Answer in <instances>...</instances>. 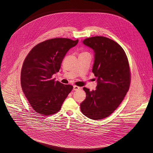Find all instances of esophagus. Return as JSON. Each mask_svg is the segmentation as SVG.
I'll return each instance as SVG.
<instances>
[{"label":"esophagus","instance_id":"esophagus-1","mask_svg":"<svg viewBox=\"0 0 153 153\" xmlns=\"http://www.w3.org/2000/svg\"><path fill=\"white\" fill-rule=\"evenodd\" d=\"M79 89H80L79 87H78V86H76V85H74V91H78V90H79Z\"/></svg>","mask_w":153,"mask_h":153}]
</instances>
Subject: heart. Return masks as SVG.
Masks as SVG:
<instances>
[{
	"label": "heart",
	"instance_id": "1",
	"mask_svg": "<svg viewBox=\"0 0 153 153\" xmlns=\"http://www.w3.org/2000/svg\"><path fill=\"white\" fill-rule=\"evenodd\" d=\"M83 53H87V52H83Z\"/></svg>",
	"mask_w": 153,
	"mask_h": 153
}]
</instances>
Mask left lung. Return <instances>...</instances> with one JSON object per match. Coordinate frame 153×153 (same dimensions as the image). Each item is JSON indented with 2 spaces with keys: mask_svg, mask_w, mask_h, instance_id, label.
Listing matches in <instances>:
<instances>
[{
  "mask_svg": "<svg viewBox=\"0 0 153 153\" xmlns=\"http://www.w3.org/2000/svg\"><path fill=\"white\" fill-rule=\"evenodd\" d=\"M92 48L95 61L92 72L97 78L95 90L84 87L85 100L80 104L82 113L88 118L102 120L109 116L123 101L131 82L130 68L123 48L104 36H94L83 41Z\"/></svg>",
  "mask_w": 153,
  "mask_h": 153,
  "instance_id": "left-lung-1",
  "label": "left lung"
}]
</instances>
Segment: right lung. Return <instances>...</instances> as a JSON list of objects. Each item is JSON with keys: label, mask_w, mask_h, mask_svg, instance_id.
Listing matches in <instances>:
<instances>
[{"label": "right lung", "mask_w": 153, "mask_h": 153, "mask_svg": "<svg viewBox=\"0 0 153 153\" xmlns=\"http://www.w3.org/2000/svg\"><path fill=\"white\" fill-rule=\"evenodd\" d=\"M78 39L53 38L35 46L23 63L21 83L23 92L31 107L42 115L58 112L73 89L52 78L59 72L68 50Z\"/></svg>", "instance_id": "add662e5"}]
</instances>
